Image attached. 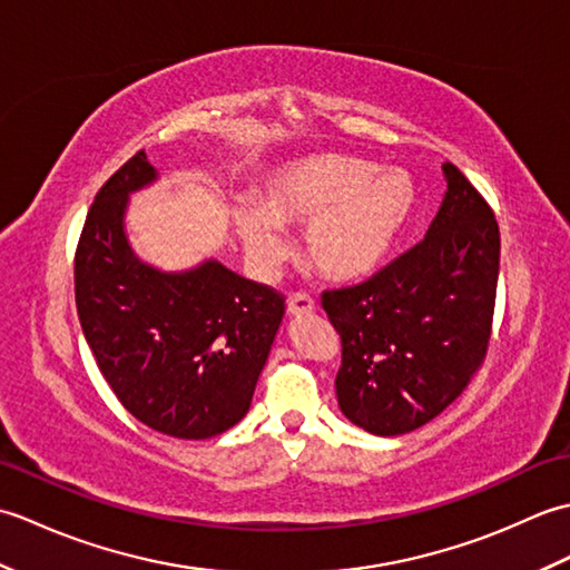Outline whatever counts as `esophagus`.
I'll return each instance as SVG.
<instances>
[{
	"instance_id": "obj_1",
	"label": "esophagus",
	"mask_w": 570,
	"mask_h": 570,
	"mask_svg": "<svg viewBox=\"0 0 570 570\" xmlns=\"http://www.w3.org/2000/svg\"><path fill=\"white\" fill-rule=\"evenodd\" d=\"M286 311L288 316H308V313L316 311V301L308 294H292L286 301Z\"/></svg>"
}]
</instances>
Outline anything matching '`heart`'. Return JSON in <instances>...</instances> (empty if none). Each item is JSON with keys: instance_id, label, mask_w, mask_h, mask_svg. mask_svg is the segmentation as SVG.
<instances>
[{"instance_id": "obj_1", "label": "heart", "mask_w": 570, "mask_h": 570, "mask_svg": "<svg viewBox=\"0 0 570 570\" xmlns=\"http://www.w3.org/2000/svg\"><path fill=\"white\" fill-rule=\"evenodd\" d=\"M416 205L404 168H377L347 154H313L266 174L257 208L239 205L235 229L259 272L286 259L282 229L304 227V249L316 269L353 282L372 274L392 252Z\"/></svg>"}]
</instances>
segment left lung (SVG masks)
<instances>
[{
    "instance_id": "1",
    "label": "left lung",
    "mask_w": 570,
    "mask_h": 570,
    "mask_svg": "<svg viewBox=\"0 0 570 570\" xmlns=\"http://www.w3.org/2000/svg\"><path fill=\"white\" fill-rule=\"evenodd\" d=\"M426 237L367 282L323 292L341 335L335 394L374 435H402L463 394L488 355L500 274V227L453 164Z\"/></svg>"
}]
</instances>
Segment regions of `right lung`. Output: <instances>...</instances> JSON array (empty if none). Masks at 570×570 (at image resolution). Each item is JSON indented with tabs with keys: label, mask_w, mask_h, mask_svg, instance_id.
I'll list each match as a JSON object with an SVG mask.
<instances>
[{
	"label": "right lung",
	"mask_w": 570,
	"mask_h": 570,
	"mask_svg": "<svg viewBox=\"0 0 570 570\" xmlns=\"http://www.w3.org/2000/svg\"><path fill=\"white\" fill-rule=\"evenodd\" d=\"M156 180L137 151L107 178L76 249V306L98 367L131 416L203 441L247 414L284 318V296L208 259L161 272L131 252L129 193Z\"/></svg>",
	"instance_id": "1"
}]
</instances>
